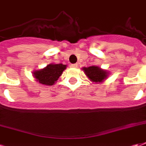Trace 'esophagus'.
<instances>
[{
    "mask_svg": "<svg viewBox=\"0 0 146 146\" xmlns=\"http://www.w3.org/2000/svg\"><path fill=\"white\" fill-rule=\"evenodd\" d=\"M72 68H78V64H72Z\"/></svg>",
    "mask_w": 146,
    "mask_h": 146,
    "instance_id": "34e87169",
    "label": "esophagus"
}]
</instances>
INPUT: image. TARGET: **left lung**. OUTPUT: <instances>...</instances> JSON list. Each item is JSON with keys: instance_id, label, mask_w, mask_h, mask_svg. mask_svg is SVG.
<instances>
[{"instance_id": "1", "label": "left lung", "mask_w": 146, "mask_h": 146, "mask_svg": "<svg viewBox=\"0 0 146 146\" xmlns=\"http://www.w3.org/2000/svg\"><path fill=\"white\" fill-rule=\"evenodd\" d=\"M82 70L89 80L95 82L96 84L102 83L103 82L107 79L110 73L107 70L101 68L99 66H90V67H83Z\"/></svg>"}]
</instances>
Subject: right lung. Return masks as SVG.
<instances>
[{
	"mask_svg": "<svg viewBox=\"0 0 146 146\" xmlns=\"http://www.w3.org/2000/svg\"><path fill=\"white\" fill-rule=\"evenodd\" d=\"M66 68V64L51 63L43 68L34 71L33 75L39 84L44 86H53Z\"/></svg>",
	"mask_w": 146,
	"mask_h": 146,
	"instance_id": "add662e5",
	"label": "right lung"
}]
</instances>
